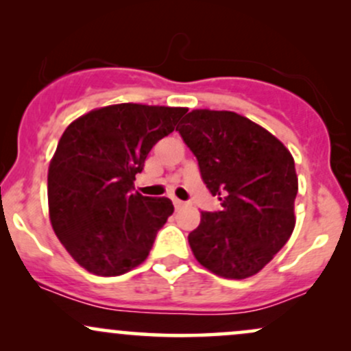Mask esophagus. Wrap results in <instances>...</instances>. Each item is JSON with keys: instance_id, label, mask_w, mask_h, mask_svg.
Masks as SVG:
<instances>
[{"instance_id": "1", "label": "esophagus", "mask_w": 351, "mask_h": 351, "mask_svg": "<svg viewBox=\"0 0 351 351\" xmlns=\"http://www.w3.org/2000/svg\"><path fill=\"white\" fill-rule=\"evenodd\" d=\"M173 204H175V209H181L186 203H184V201L178 199V198H173Z\"/></svg>"}]
</instances>
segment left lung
I'll return each mask as SVG.
<instances>
[{
  "mask_svg": "<svg viewBox=\"0 0 351 351\" xmlns=\"http://www.w3.org/2000/svg\"><path fill=\"white\" fill-rule=\"evenodd\" d=\"M181 138L221 209L201 213L188 243L196 261L226 279L257 274L291 237L299 181L291 152L252 120L228 110H193Z\"/></svg>",
  "mask_w": 351,
  "mask_h": 351,
  "instance_id": "1",
  "label": "left lung"
}]
</instances>
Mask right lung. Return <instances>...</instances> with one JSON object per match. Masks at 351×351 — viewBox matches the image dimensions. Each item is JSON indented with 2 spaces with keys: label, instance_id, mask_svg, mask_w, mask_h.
Segmentation results:
<instances>
[{
  "label": "right lung",
  "instance_id": "add662e5",
  "mask_svg": "<svg viewBox=\"0 0 351 351\" xmlns=\"http://www.w3.org/2000/svg\"><path fill=\"white\" fill-rule=\"evenodd\" d=\"M184 114L181 107L119 104L79 117L60 136L47 173L51 224L88 272L120 276L148 257L175 208L168 198L135 193L134 180Z\"/></svg>",
  "mask_w": 351,
  "mask_h": 351
}]
</instances>
